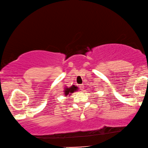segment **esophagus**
Returning a JSON list of instances; mask_svg holds the SVG:
<instances>
[{
    "label": "esophagus",
    "instance_id": "obj_1",
    "mask_svg": "<svg viewBox=\"0 0 148 148\" xmlns=\"http://www.w3.org/2000/svg\"><path fill=\"white\" fill-rule=\"evenodd\" d=\"M79 87H80V89H81V90H83V89H84V85H80Z\"/></svg>",
    "mask_w": 148,
    "mask_h": 148
}]
</instances>
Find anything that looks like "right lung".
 I'll return each mask as SVG.
<instances>
[{
    "mask_svg": "<svg viewBox=\"0 0 148 148\" xmlns=\"http://www.w3.org/2000/svg\"><path fill=\"white\" fill-rule=\"evenodd\" d=\"M78 87H76V86H75V85H72L70 87H65V89H64L65 96H67L68 95H69V96H70V95L72 94V93H74V91H78Z\"/></svg>",
    "mask_w": 148,
    "mask_h": 148,
    "instance_id": "1",
    "label": "right lung"
}]
</instances>
